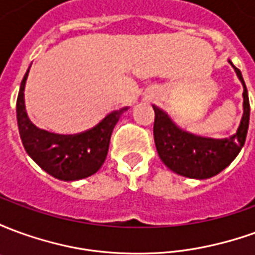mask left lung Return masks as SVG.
<instances>
[{
  "label": "left lung",
  "mask_w": 255,
  "mask_h": 255,
  "mask_svg": "<svg viewBox=\"0 0 255 255\" xmlns=\"http://www.w3.org/2000/svg\"><path fill=\"white\" fill-rule=\"evenodd\" d=\"M231 65L243 84V116L236 133L230 138H202L184 132L166 113L153 106L155 115L153 132L158 155L171 171L180 176L199 180L216 176L235 160L246 142L250 120L249 93L241 71L232 63Z\"/></svg>",
  "instance_id": "1"
}]
</instances>
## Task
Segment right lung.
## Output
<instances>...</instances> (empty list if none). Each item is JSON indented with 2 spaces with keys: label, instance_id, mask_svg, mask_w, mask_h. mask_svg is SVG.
Instances as JSON below:
<instances>
[{
  "label": "right lung",
  "instance_id": "obj_1",
  "mask_svg": "<svg viewBox=\"0 0 255 255\" xmlns=\"http://www.w3.org/2000/svg\"><path fill=\"white\" fill-rule=\"evenodd\" d=\"M28 71L21 80L16 102L20 139L27 154L43 171L64 182L80 180L94 175L105 162L112 131L128 108L113 111L95 127L84 132L75 135L47 132L36 128L25 112L24 86Z\"/></svg>",
  "mask_w": 255,
  "mask_h": 255
}]
</instances>
